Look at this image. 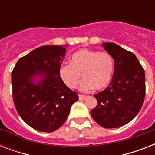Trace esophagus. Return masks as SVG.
Wrapping results in <instances>:
<instances>
[{
  "mask_svg": "<svg viewBox=\"0 0 155 155\" xmlns=\"http://www.w3.org/2000/svg\"><path fill=\"white\" fill-rule=\"evenodd\" d=\"M86 98H87L86 96H84V95H79V99H80V101H84V100H85Z\"/></svg>",
  "mask_w": 155,
  "mask_h": 155,
  "instance_id": "1",
  "label": "esophagus"
}]
</instances>
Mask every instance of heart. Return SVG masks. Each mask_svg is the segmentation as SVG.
<instances>
[{"instance_id":"1","label":"heart","mask_w":155,"mask_h":155,"mask_svg":"<svg viewBox=\"0 0 155 155\" xmlns=\"http://www.w3.org/2000/svg\"><path fill=\"white\" fill-rule=\"evenodd\" d=\"M114 62L110 54L90 49H81L73 54L70 64L59 68V76L71 89L77 87L80 75L84 81L80 85L83 92L105 89L113 75Z\"/></svg>"}]
</instances>
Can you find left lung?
I'll use <instances>...</instances> for the list:
<instances>
[{
  "instance_id": "obj_1",
  "label": "left lung",
  "mask_w": 155,
  "mask_h": 155,
  "mask_svg": "<svg viewBox=\"0 0 155 155\" xmlns=\"http://www.w3.org/2000/svg\"><path fill=\"white\" fill-rule=\"evenodd\" d=\"M114 60L110 84L94 95L97 107L91 115L106 129L119 128L130 122L139 113L145 99V72L134 54L113 42L101 45Z\"/></svg>"
}]
</instances>
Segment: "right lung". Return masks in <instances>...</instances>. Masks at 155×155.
<instances>
[{
	"mask_svg": "<svg viewBox=\"0 0 155 155\" xmlns=\"http://www.w3.org/2000/svg\"><path fill=\"white\" fill-rule=\"evenodd\" d=\"M68 45L43 46L21 58L12 72L13 99L24 121L40 132L55 131L79 100L59 76Z\"/></svg>",
	"mask_w": 155,
	"mask_h": 155,
	"instance_id": "obj_1",
	"label": "right lung"
}]
</instances>
